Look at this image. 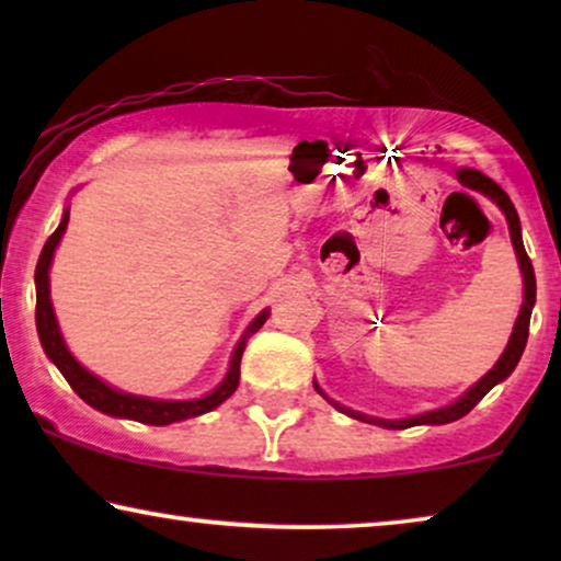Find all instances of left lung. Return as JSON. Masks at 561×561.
<instances>
[{"instance_id": "8db88e82", "label": "left lung", "mask_w": 561, "mask_h": 561, "mask_svg": "<svg viewBox=\"0 0 561 561\" xmlns=\"http://www.w3.org/2000/svg\"><path fill=\"white\" fill-rule=\"evenodd\" d=\"M457 179L462 181L467 188H474V191H480V194H485V196L493 198V202L505 211V219H508L511 242H513V248H516L520 273H524V309H520L518 319H516V327H513L508 347H505L503 357L497 359L493 370H490L482 380L474 382V386L467 390V393L459 398V401L447 405V409H436V411H428V413H419V416L401 419V421H382V419L363 416V413H357V411L342 409L340 403L332 401L336 409L344 411L352 419L370 421V424H378V426H386V428H409V426H419V424H449V421H457V419H462L465 413H470L474 405H478L482 398H485V393H488L490 388L497 386V382L508 378V375L513 373V367L518 365L520 355H524V347H526V340H528V321H531V309H534V301H536V275H534L531 257L526 255L524 240H520V221H518L516 206H513L508 194H505V191L497 186L493 179H488V175H482L480 171H459ZM319 393H321V390H319Z\"/></svg>"}]
</instances>
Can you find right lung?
<instances>
[{
  "label": "right lung",
  "instance_id": "obj_1",
  "mask_svg": "<svg viewBox=\"0 0 561 561\" xmlns=\"http://www.w3.org/2000/svg\"><path fill=\"white\" fill-rule=\"evenodd\" d=\"M68 225V211L60 219V225L56 232L48 237L45 248L41 252V260H37L35 267V288H37V304H35V324H37V334H41V344L64 378L68 380L79 398H83L89 405H94L96 411L110 413V416H122V419H133L140 421V424H152V426H165L173 424V421H183L191 416H202V413L217 409L219 403H225L229 396L234 393L237 386H240V359L244 352V340L237 344L234 357H232V367H229L225 382L217 390H211L206 398H198V401H156V398H140V396H129V393H119L94 378L89 370L76 363L71 352L64 344V336L58 332L56 324V313H53V304H50V288H48V267L53 260V252H56L60 237L66 232ZM267 313H260V317L252 321V327L248 329L255 332L265 324Z\"/></svg>",
  "mask_w": 561,
  "mask_h": 561
}]
</instances>
